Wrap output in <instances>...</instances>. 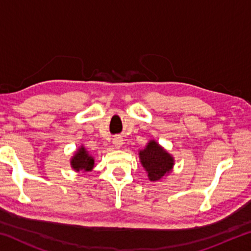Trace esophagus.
Masks as SVG:
<instances>
[{
	"label": "esophagus",
	"instance_id": "34e87169",
	"mask_svg": "<svg viewBox=\"0 0 251 251\" xmlns=\"http://www.w3.org/2000/svg\"><path fill=\"white\" fill-rule=\"evenodd\" d=\"M113 144L116 148H120L123 145V138L121 136H115V137L113 138Z\"/></svg>",
	"mask_w": 251,
	"mask_h": 251
}]
</instances>
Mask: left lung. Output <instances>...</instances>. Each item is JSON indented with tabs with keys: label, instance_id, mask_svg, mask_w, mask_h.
I'll use <instances>...</instances> for the list:
<instances>
[{
	"label": "left lung",
	"instance_id": "8db88e82",
	"mask_svg": "<svg viewBox=\"0 0 251 251\" xmlns=\"http://www.w3.org/2000/svg\"><path fill=\"white\" fill-rule=\"evenodd\" d=\"M139 159L151 181L160 180L173 171V156L155 141H150L147 146L139 151Z\"/></svg>",
	"mask_w": 251,
	"mask_h": 251
}]
</instances>
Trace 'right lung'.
I'll use <instances>...</instances> for the list:
<instances>
[{"instance_id":"add662e5","label":"right lung","mask_w":251,"mask_h":251,"mask_svg":"<svg viewBox=\"0 0 251 251\" xmlns=\"http://www.w3.org/2000/svg\"><path fill=\"white\" fill-rule=\"evenodd\" d=\"M71 166L76 172H91L94 167V158L88 154L85 147L80 146L71 159Z\"/></svg>"}]
</instances>
